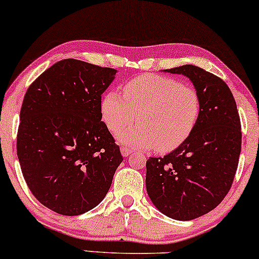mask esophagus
I'll return each instance as SVG.
<instances>
[{"label":"esophagus","mask_w":259,"mask_h":259,"mask_svg":"<svg viewBox=\"0 0 259 259\" xmlns=\"http://www.w3.org/2000/svg\"><path fill=\"white\" fill-rule=\"evenodd\" d=\"M132 153V151L130 150V148H127V147H121V155L123 158H126V157H128V155Z\"/></svg>","instance_id":"1"}]
</instances>
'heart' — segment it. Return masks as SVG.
Wrapping results in <instances>:
<instances>
[{
	"mask_svg": "<svg viewBox=\"0 0 259 259\" xmlns=\"http://www.w3.org/2000/svg\"><path fill=\"white\" fill-rule=\"evenodd\" d=\"M123 95L107 92L100 105L102 121L130 150L168 152L180 146L196 127L200 98L196 88L172 77L143 74L123 86Z\"/></svg>",
	"mask_w": 259,
	"mask_h": 259,
	"instance_id": "b5f03b06",
	"label": "heart"
}]
</instances>
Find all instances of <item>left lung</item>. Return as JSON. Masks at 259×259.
<instances>
[{
    "label": "left lung",
    "instance_id": "obj_1",
    "mask_svg": "<svg viewBox=\"0 0 259 259\" xmlns=\"http://www.w3.org/2000/svg\"><path fill=\"white\" fill-rule=\"evenodd\" d=\"M164 72L189 77L201 109L196 127L180 146L146 161V190L162 214L192 221L217 207L231 189L242 147L240 119L221 77L193 65Z\"/></svg>",
    "mask_w": 259,
    "mask_h": 259
}]
</instances>
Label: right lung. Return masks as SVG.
Wrapping results in <instances>:
<instances>
[{"label":"right lung","instance_id":"obj_1","mask_svg":"<svg viewBox=\"0 0 259 259\" xmlns=\"http://www.w3.org/2000/svg\"><path fill=\"white\" fill-rule=\"evenodd\" d=\"M118 70L66 59L28 88L20 113L17 158L34 197L63 215L99 205L122 157L101 121V94Z\"/></svg>","mask_w":259,"mask_h":259}]
</instances>
